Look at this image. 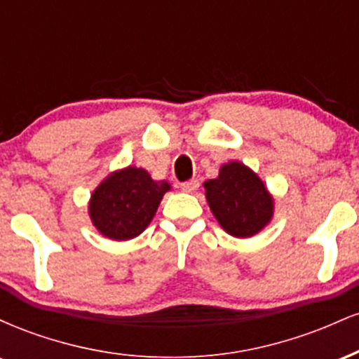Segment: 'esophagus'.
<instances>
[{"label":"esophagus","mask_w":359,"mask_h":359,"mask_svg":"<svg viewBox=\"0 0 359 359\" xmlns=\"http://www.w3.org/2000/svg\"><path fill=\"white\" fill-rule=\"evenodd\" d=\"M180 189H182V192H187V194L196 192L197 189H199V180H189V182H184L180 185Z\"/></svg>","instance_id":"1"}]
</instances>
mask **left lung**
I'll use <instances>...</instances> for the list:
<instances>
[{
  "label": "left lung",
  "mask_w": 359,
  "mask_h": 359,
  "mask_svg": "<svg viewBox=\"0 0 359 359\" xmlns=\"http://www.w3.org/2000/svg\"><path fill=\"white\" fill-rule=\"evenodd\" d=\"M205 201L226 233L251 238L273 219L275 199L258 174L231 160L219 168L216 179L205 180Z\"/></svg>",
  "instance_id": "1"
}]
</instances>
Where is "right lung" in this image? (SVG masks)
I'll use <instances>...</instances> for the list:
<instances>
[{
    "instance_id": "obj_1",
    "label": "right lung",
    "mask_w": 359,
    "mask_h": 359,
    "mask_svg": "<svg viewBox=\"0 0 359 359\" xmlns=\"http://www.w3.org/2000/svg\"><path fill=\"white\" fill-rule=\"evenodd\" d=\"M170 189L167 180H154L142 167L111 172L90 194V222L108 240H133L145 231Z\"/></svg>"
}]
</instances>
